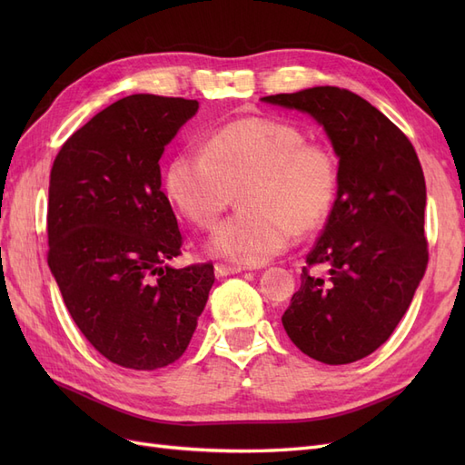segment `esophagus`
Here are the masks:
<instances>
[{"label":"esophagus","instance_id":"esophagus-1","mask_svg":"<svg viewBox=\"0 0 465 465\" xmlns=\"http://www.w3.org/2000/svg\"><path fill=\"white\" fill-rule=\"evenodd\" d=\"M246 267L242 265H227V263H215V275L217 277H227V275H234L244 272Z\"/></svg>","mask_w":465,"mask_h":465}]
</instances>
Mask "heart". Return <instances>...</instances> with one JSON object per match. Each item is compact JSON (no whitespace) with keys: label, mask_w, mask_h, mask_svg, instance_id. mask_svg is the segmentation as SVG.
Instances as JSON below:
<instances>
[{"label":"heart","mask_w":465,"mask_h":465,"mask_svg":"<svg viewBox=\"0 0 465 465\" xmlns=\"http://www.w3.org/2000/svg\"><path fill=\"white\" fill-rule=\"evenodd\" d=\"M340 164L331 147L308 142L289 122L250 116L224 124L202 151L180 153L166 168L164 188L178 213L213 229L236 192L242 209L211 238V252L260 265L320 229L333 207Z\"/></svg>","instance_id":"b5f03b06"}]
</instances>
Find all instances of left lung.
Instances as JSON below:
<instances>
[{
    "label": "left lung",
    "instance_id": "left-lung-1",
    "mask_svg": "<svg viewBox=\"0 0 465 465\" xmlns=\"http://www.w3.org/2000/svg\"><path fill=\"white\" fill-rule=\"evenodd\" d=\"M262 101L314 116L340 157L326 229L281 322L304 355L355 362L388 341L425 275L423 168L398 125L347 89L312 87ZM316 264L329 267L328 278L310 272Z\"/></svg>",
    "mask_w": 465,
    "mask_h": 465
}]
</instances>
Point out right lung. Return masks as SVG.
<instances>
[{
    "mask_svg": "<svg viewBox=\"0 0 465 465\" xmlns=\"http://www.w3.org/2000/svg\"><path fill=\"white\" fill-rule=\"evenodd\" d=\"M198 108L180 96L120 98L52 164L48 265L81 333L124 369H163L184 355L215 281L211 262L166 265L184 241L159 159Z\"/></svg>",
    "mask_w": 465,
    "mask_h": 465,
    "instance_id": "obj_1",
    "label": "right lung"
}]
</instances>
